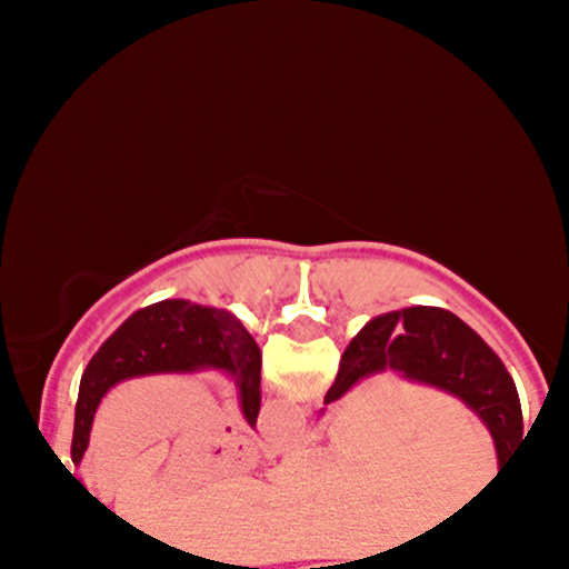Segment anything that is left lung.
<instances>
[{
	"label": "left lung",
	"mask_w": 569,
	"mask_h": 569,
	"mask_svg": "<svg viewBox=\"0 0 569 569\" xmlns=\"http://www.w3.org/2000/svg\"><path fill=\"white\" fill-rule=\"evenodd\" d=\"M221 371L234 382L246 422L257 428L262 407V352L227 310L166 299L136 310L90 358L80 380L71 462L80 466L101 398L114 385L152 375Z\"/></svg>",
	"instance_id": "obj_1"
}]
</instances>
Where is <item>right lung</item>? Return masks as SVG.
<instances>
[{
    "mask_svg": "<svg viewBox=\"0 0 569 569\" xmlns=\"http://www.w3.org/2000/svg\"><path fill=\"white\" fill-rule=\"evenodd\" d=\"M380 371H396L403 380L460 398L487 426L500 468H506L525 441V420L511 375L485 339L455 312L407 307L371 318L345 348L337 380L323 403L329 407L352 385Z\"/></svg>",
    "mask_w": 569,
    "mask_h": 569,
    "instance_id": "obj_1",
    "label": "right lung"
}]
</instances>
